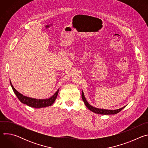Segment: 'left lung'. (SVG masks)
<instances>
[{
	"instance_id": "left-lung-1",
	"label": "left lung",
	"mask_w": 148,
	"mask_h": 148,
	"mask_svg": "<svg viewBox=\"0 0 148 148\" xmlns=\"http://www.w3.org/2000/svg\"><path fill=\"white\" fill-rule=\"evenodd\" d=\"M81 97H82V99L85 103L86 106L87 107L88 109H89L91 111L96 113V114H101V115H111V114H116L118 112H119L122 110H123L126 106L122 107L119 109H117V110H105V109H101V108H95L92 105H91L86 100L85 96H84V92L82 90V94H81Z\"/></svg>"
}]
</instances>
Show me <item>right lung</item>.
<instances>
[{
    "mask_svg": "<svg viewBox=\"0 0 148 148\" xmlns=\"http://www.w3.org/2000/svg\"><path fill=\"white\" fill-rule=\"evenodd\" d=\"M10 85L11 87L18 98V99L20 100V101L25 104L27 105L28 106L33 107V108H43V107H49L51 106V105L53 104L54 101L56 99V98L57 97L58 91L60 88L54 93L53 95H52L51 97L49 98H46V99H36V98H33L30 97H28L26 96L23 95L19 92H18L13 86L10 80Z\"/></svg>",
    "mask_w": 148,
    "mask_h": 148,
    "instance_id": "right-lung-1",
    "label": "right lung"
}]
</instances>
